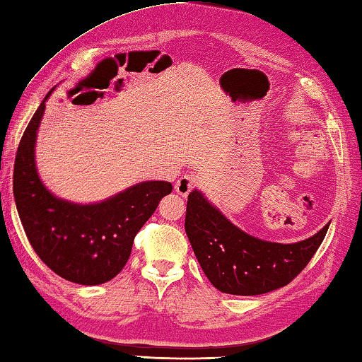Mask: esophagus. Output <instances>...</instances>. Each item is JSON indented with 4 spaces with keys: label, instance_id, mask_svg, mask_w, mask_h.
<instances>
[{
    "label": "esophagus",
    "instance_id": "1",
    "mask_svg": "<svg viewBox=\"0 0 362 362\" xmlns=\"http://www.w3.org/2000/svg\"><path fill=\"white\" fill-rule=\"evenodd\" d=\"M196 187V179L193 175H182L179 180L175 182V192L179 193L180 196H183V198H187V196L189 194V192Z\"/></svg>",
    "mask_w": 362,
    "mask_h": 362
}]
</instances>
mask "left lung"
Instances as JSON below:
<instances>
[{"label":"left lung","instance_id":"obj_1","mask_svg":"<svg viewBox=\"0 0 362 362\" xmlns=\"http://www.w3.org/2000/svg\"><path fill=\"white\" fill-rule=\"evenodd\" d=\"M327 228L296 244L266 242L234 226L198 189L188 194L189 244L206 277L221 293L256 296L288 285L317 253Z\"/></svg>","mask_w":362,"mask_h":362}]
</instances>
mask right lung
<instances>
[{"mask_svg": "<svg viewBox=\"0 0 362 362\" xmlns=\"http://www.w3.org/2000/svg\"><path fill=\"white\" fill-rule=\"evenodd\" d=\"M52 90L33 115L17 148V212L26 238L45 266L74 284L101 285L112 280L127 264L136 234L161 198L173 192V185L142 182L90 206L55 198L42 185L35 163L36 133Z\"/></svg>", "mask_w": 362, "mask_h": 362, "instance_id": "1", "label": "right lung"}]
</instances>
